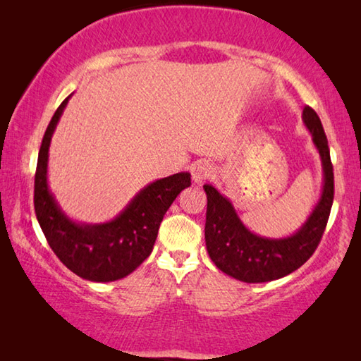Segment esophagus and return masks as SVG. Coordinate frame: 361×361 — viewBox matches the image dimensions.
<instances>
[{
	"label": "esophagus",
	"instance_id": "esophagus-1",
	"mask_svg": "<svg viewBox=\"0 0 361 361\" xmlns=\"http://www.w3.org/2000/svg\"><path fill=\"white\" fill-rule=\"evenodd\" d=\"M212 173H213V169H212L210 164L202 162V161L195 162L194 166L191 167V175H192L194 185H200V183H202L204 180L210 178Z\"/></svg>",
	"mask_w": 361,
	"mask_h": 361
}]
</instances>
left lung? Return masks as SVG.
I'll return each mask as SVG.
<instances>
[{
	"label": "left lung",
	"instance_id": "obj_1",
	"mask_svg": "<svg viewBox=\"0 0 361 361\" xmlns=\"http://www.w3.org/2000/svg\"><path fill=\"white\" fill-rule=\"evenodd\" d=\"M302 121L322 159L323 188L312 213L295 234L283 239H269L255 234L240 221L228 197L215 186L204 185L207 194V252L219 271L240 282H272L295 272L314 255L325 232L334 197V175L328 140L320 118L310 106L304 108Z\"/></svg>",
	"mask_w": 361,
	"mask_h": 361
}]
</instances>
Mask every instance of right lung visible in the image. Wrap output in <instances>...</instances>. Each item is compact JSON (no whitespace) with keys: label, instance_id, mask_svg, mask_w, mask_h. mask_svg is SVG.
Listing matches in <instances>:
<instances>
[{"label":"right lung","instance_id":"1","mask_svg":"<svg viewBox=\"0 0 361 361\" xmlns=\"http://www.w3.org/2000/svg\"><path fill=\"white\" fill-rule=\"evenodd\" d=\"M71 95L54 113L42 137L35 175L36 218L52 252L71 272L90 282H114L129 276L151 255L164 215L176 195L191 186V175L180 172L149 183L108 223L73 221L47 185L49 146Z\"/></svg>","mask_w":361,"mask_h":361}]
</instances>
